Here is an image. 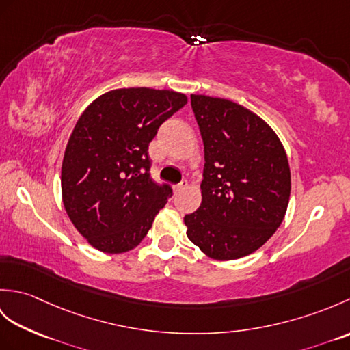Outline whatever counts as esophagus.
Segmentation results:
<instances>
[{
  "label": "esophagus",
  "mask_w": 350,
  "mask_h": 350,
  "mask_svg": "<svg viewBox=\"0 0 350 350\" xmlns=\"http://www.w3.org/2000/svg\"><path fill=\"white\" fill-rule=\"evenodd\" d=\"M187 187H188V182L183 180V182H180L179 185H176V187H174V192H180V191H183Z\"/></svg>",
  "instance_id": "obj_1"
}]
</instances>
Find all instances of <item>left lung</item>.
<instances>
[{
	"label": "left lung",
	"mask_w": 350,
	"mask_h": 350,
	"mask_svg": "<svg viewBox=\"0 0 350 350\" xmlns=\"http://www.w3.org/2000/svg\"><path fill=\"white\" fill-rule=\"evenodd\" d=\"M204 144L202 204L185 215L189 241L215 260L251 254L284 219L290 168L271 126L242 105L191 94Z\"/></svg>",
	"instance_id": "left-lung-1"
}]
</instances>
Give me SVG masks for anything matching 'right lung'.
Segmentation results:
<instances>
[{"mask_svg":"<svg viewBox=\"0 0 350 350\" xmlns=\"http://www.w3.org/2000/svg\"><path fill=\"white\" fill-rule=\"evenodd\" d=\"M187 102L170 90L118 88L81 114L64 152L62 192L73 226L96 250L135 248L173 196L152 179L148 143Z\"/></svg>","mask_w":350,"mask_h":350,"instance_id":"right-lung-1","label":"right lung"}]
</instances>
